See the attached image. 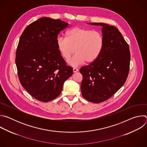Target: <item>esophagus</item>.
<instances>
[{
  "label": "esophagus",
  "instance_id": "obj_1",
  "mask_svg": "<svg viewBox=\"0 0 147 147\" xmlns=\"http://www.w3.org/2000/svg\"><path fill=\"white\" fill-rule=\"evenodd\" d=\"M73 71L74 73H76V72H77V71H78V69H77V68H76V67H74V68L73 69Z\"/></svg>",
  "mask_w": 147,
  "mask_h": 147
}]
</instances>
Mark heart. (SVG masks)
<instances>
[{"label": "heart", "instance_id": "obj_1", "mask_svg": "<svg viewBox=\"0 0 147 147\" xmlns=\"http://www.w3.org/2000/svg\"><path fill=\"white\" fill-rule=\"evenodd\" d=\"M105 40L98 31L75 27L66 32V38L60 36L56 40L59 52L65 60L68 61L75 53L77 54L69 61L72 66H77L84 62L92 63L100 55Z\"/></svg>", "mask_w": 147, "mask_h": 147}]
</instances>
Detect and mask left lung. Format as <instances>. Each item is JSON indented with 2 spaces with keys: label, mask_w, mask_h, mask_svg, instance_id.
I'll list each match as a JSON object with an SVG mask.
<instances>
[{
  "label": "left lung",
  "mask_w": 147,
  "mask_h": 147,
  "mask_svg": "<svg viewBox=\"0 0 147 147\" xmlns=\"http://www.w3.org/2000/svg\"><path fill=\"white\" fill-rule=\"evenodd\" d=\"M90 24L102 27L105 44L99 57L81 67V90L86 99L98 103L112 96L126 81L130 52L129 44L116 27L102 23Z\"/></svg>",
  "instance_id": "8db88e82"
}]
</instances>
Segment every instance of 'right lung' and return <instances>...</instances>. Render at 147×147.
Masks as SVG:
<instances>
[{"mask_svg": "<svg viewBox=\"0 0 147 147\" xmlns=\"http://www.w3.org/2000/svg\"><path fill=\"white\" fill-rule=\"evenodd\" d=\"M69 24L42 17L29 24L20 36L16 64L22 86L35 99L47 102L61 93L64 82L73 74L59 52L56 40Z\"/></svg>", "mask_w": 147, "mask_h": 147, "instance_id": "1", "label": "right lung"}]
</instances>
